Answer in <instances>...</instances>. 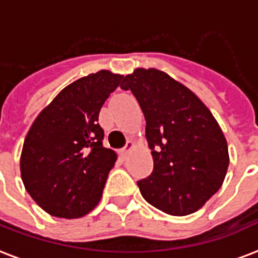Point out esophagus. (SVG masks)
Wrapping results in <instances>:
<instances>
[{
	"instance_id": "34e87169",
	"label": "esophagus",
	"mask_w": 258,
	"mask_h": 258,
	"mask_svg": "<svg viewBox=\"0 0 258 258\" xmlns=\"http://www.w3.org/2000/svg\"><path fill=\"white\" fill-rule=\"evenodd\" d=\"M134 147H135L134 142L128 141V142H127V145H125V146L123 147V149H121V150H120V155H121V157H123V158H125V157H127V155H128L130 153H131V151L134 150Z\"/></svg>"
}]
</instances>
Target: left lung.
Returning a JSON list of instances; mask_svg holds the SVG:
<instances>
[{"label":"left lung","instance_id":"8db88e82","mask_svg":"<svg viewBox=\"0 0 258 258\" xmlns=\"http://www.w3.org/2000/svg\"><path fill=\"white\" fill-rule=\"evenodd\" d=\"M120 88L133 92L146 119L154 168L138 181L142 196L169 215L196 212L221 188L229 168L216 119L192 90L158 69H135Z\"/></svg>","mask_w":258,"mask_h":258}]
</instances>
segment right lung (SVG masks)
Here are the masks:
<instances>
[{
	"mask_svg": "<svg viewBox=\"0 0 258 258\" xmlns=\"http://www.w3.org/2000/svg\"><path fill=\"white\" fill-rule=\"evenodd\" d=\"M123 76L100 70L60 90L25 137L20 172L27 192L47 214L81 218L101 200L117 154L103 146L100 109Z\"/></svg>",
	"mask_w": 258,
	"mask_h": 258,
	"instance_id": "obj_1",
	"label": "right lung"
}]
</instances>
